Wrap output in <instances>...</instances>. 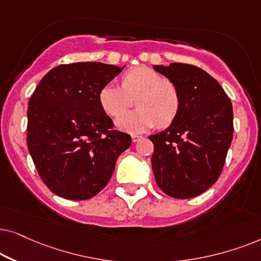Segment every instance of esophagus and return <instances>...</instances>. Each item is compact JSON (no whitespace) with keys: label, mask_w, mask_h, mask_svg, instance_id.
I'll list each match as a JSON object with an SVG mask.
<instances>
[{"label":"esophagus","mask_w":261,"mask_h":261,"mask_svg":"<svg viewBox=\"0 0 261 261\" xmlns=\"http://www.w3.org/2000/svg\"><path fill=\"white\" fill-rule=\"evenodd\" d=\"M142 136H138V135H133V142L134 143H136V142H138V141H141L142 140Z\"/></svg>","instance_id":"34e87169"}]
</instances>
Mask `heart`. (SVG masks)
Instances as JSON below:
<instances>
[{
    "label": "heart",
    "mask_w": 261,
    "mask_h": 261,
    "mask_svg": "<svg viewBox=\"0 0 261 261\" xmlns=\"http://www.w3.org/2000/svg\"><path fill=\"white\" fill-rule=\"evenodd\" d=\"M137 98V110L118 118V128L130 134H141L158 125L169 126L179 116L181 95L175 83L148 67H136L121 76V87L103 86L99 102L111 117H118Z\"/></svg>",
    "instance_id": "heart-1"
}]
</instances>
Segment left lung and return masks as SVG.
<instances>
[{
    "instance_id": "1",
    "label": "left lung",
    "mask_w": 261,
    "mask_h": 261,
    "mask_svg": "<svg viewBox=\"0 0 261 261\" xmlns=\"http://www.w3.org/2000/svg\"><path fill=\"white\" fill-rule=\"evenodd\" d=\"M181 95L179 116L151 135V166L158 186L169 197L187 199L214 185L231 144L232 106L216 80L196 65H154Z\"/></svg>"
}]
</instances>
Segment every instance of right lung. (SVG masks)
<instances>
[{"instance_id": "obj_1", "label": "right lung", "mask_w": 261, "mask_h": 261, "mask_svg": "<svg viewBox=\"0 0 261 261\" xmlns=\"http://www.w3.org/2000/svg\"><path fill=\"white\" fill-rule=\"evenodd\" d=\"M124 67L100 62L62 64L37 86L27 110V147L48 190L70 200L94 197L131 145L99 102L103 86Z\"/></svg>"}]
</instances>
